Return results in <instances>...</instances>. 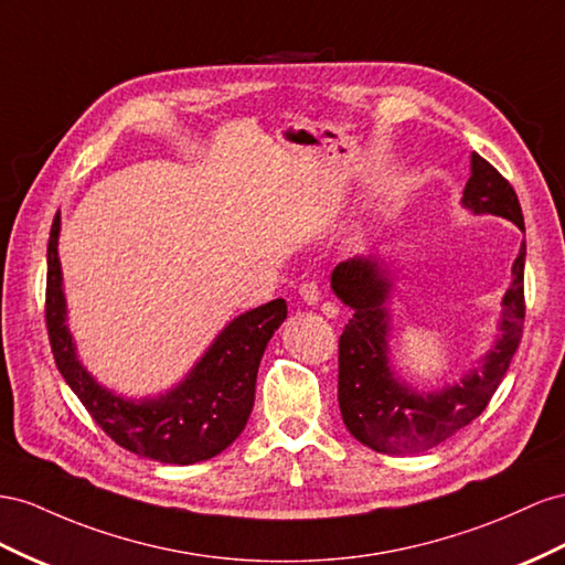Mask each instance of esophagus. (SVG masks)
<instances>
[{"mask_svg": "<svg viewBox=\"0 0 565 565\" xmlns=\"http://www.w3.org/2000/svg\"><path fill=\"white\" fill-rule=\"evenodd\" d=\"M299 295H301V299L309 303V307H313V303H318L320 301V285L318 282H313V280H309V282H303L301 287H299Z\"/></svg>", "mask_w": 565, "mask_h": 565, "instance_id": "esophagus-1", "label": "esophagus"}]
</instances>
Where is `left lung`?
I'll return each instance as SVG.
<instances>
[{"label":"left lung","instance_id":"8db88e82","mask_svg":"<svg viewBox=\"0 0 565 565\" xmlns=\"http://www.w3.org/2000/svg\"><path fill=\"white\" fill-rule=\"evenodd\" d=\"M461 204L472 213L509 218L525 231L521 202L511 182L480 154L470 157ZM525 242L513 262V282L501 301V338L461 385L416 392L394 377L387 356L392 280L375 258H349L332 270V292L354 309L340 334L338 402L347 430L383 454L433 449L476 420L504 380L525 323Z\"/></svg>","mask_w":565,"mask_h":565}]
</instances>
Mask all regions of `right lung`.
I'll return each mask as SVG.
<instances>
[{"mask_svg":"<svg viewBox=\"0 0 565 565\" xmlns=\"http://www.w3.org/2000/svg\"><path fill=\"white\" fill-rule=\"evenodd\" d=\"M58 227L56 213L47 245L44 318L56 369L87 414L118 447L161 463L206 461L231 447L252 414L256 373L266 344L287 318L285 299H273L231 320L175 390L157 399L130 402L104 390L75 356L61 289Z\"/></svg>","mask_w":565,"mask_h":565,"instance_id":"obj_1","label":"right lung"}]
</instances>
